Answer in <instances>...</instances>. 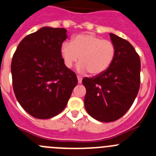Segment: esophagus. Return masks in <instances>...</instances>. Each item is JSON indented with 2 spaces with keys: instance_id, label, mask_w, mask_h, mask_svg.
<instances>
[{
  "instance_id": "obj_1",
  "label": "esophagus",
  "mask_w": 156,
  "mask_h": 156,
  "mask_svg": "<svg viewBox=\"0 0 156 156\" xmlns=\"http://www.w3.org/2000/svg\"><path fill=\"white\" fill-rule=\"evenodd\" d=\"M77 78H78V83H81V81H82V78H81V76H79V75H78L77 76Z\"/></svg>"
}]
</instances>
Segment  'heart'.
Masks as SVG:
<instances>
[{
    "label": "heart",
    "mask_w": 156,
    "mask_h": 156,
    "mask_svg": "<svg viewBox=\"0 0 156 156\" xmlns=\"http://www.w3.org/2000/svg\"><path fill=\"white\" fill-rule=\"evenodd\" d=\"M61 55L67 68H72L79 59L81 62L78 65V71L99 75L113 64L116 57V47L110 40H103L95 35H78L73 37L71 43H62Z\"/></svg>",
    "instance_id": "obj_1"
}]
</instances>
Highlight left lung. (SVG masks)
I'll return each instance as SVG.
<instances>
[{"mask_svg":"<svg viewBox=\"0 0 156 156\" xmlns=\"http://www.w3.org/2000/svg\"><path fill=\"white\" fill-rule=\"evenodd\" d=\"M116 47L113 64L101 75L85 78V107L87 113L101 122H112L125 114L140 88L141 61L133 46L109 33Z\"/></svg>","mask_w":156,"mask_h":156,"instance_id":"8db88e82","label":"left lung"}]
</instances>
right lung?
Wrapping results in <instances>:
<instances>
[{
  "mask_svg": "<svg viewBox=\"0 0 156 156\" xmlns=\"http://www.w3.org/2000/svg\"><path fill=\"white\" fill-rule=\"evenodd\" d=\"M66 33L64 28H41L24 38L12 57L15 97L35 118L49 119L62 112L78 84L61 55Z\"/></svg>",
  "mask_w": 156,
  "mask_h": 156,
  "instance_id": "obj_1",
  "label": "right lung"
}]
</instances>
